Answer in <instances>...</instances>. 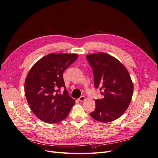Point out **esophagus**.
<instances>
[{
  "label": "esophagus",
  "mask_w": 158,
  "mask_h": 158,
  "mask_svg": "<svg viewBox=\"0 0 158 158\" xmlns=\"http://www.w3.org/2000/svg\"><path fill=\"white\" fill-rule=\"evenodd\" d=\"M86 100V98L85 96H81L80 97V98H79V101L81 102H84Z\"/></svg>",
  "instance_id": "1"
}]
</instances>
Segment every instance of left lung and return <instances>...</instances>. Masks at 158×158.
Returning a JSON list of instances; mask_svg holds the SVG:
<instances>
[{
    "instance_id": "left-lung-1",
    "label": "left lung",
    "mask_w": 158,
    "mask_h": 158,
    "mask_svg": "<svg viewBox=\"0 0 158 158\" xmlns=\"http://www.w3.org/2000/svg\"><path fill=\"white\" fill-rule=\"evenodd\" d=\"M86 58L93 69L94 85L104 95L95 101V110L90 114L101 122L118 119L125 113L133 94V83L127 69L114 57L104 52L89 54Z\"/></svg>"
}]
</instances>
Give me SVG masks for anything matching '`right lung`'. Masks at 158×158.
Here are the masks:
<instances>
[{
	"label": "right lung",
	"mask_w": 158,
	"mask_h": 158,
	"mask_svg": "<svg viewBox=\"0 0 158 158\" xmlns=\"http://www.w3.org/2000/svg\"><path fill=\"white\" fill-rule=\"evenodd\" d=\"M77 54H49L28 72L24 89L27 101L36 117L48 123H57L69 114L75 100L64 89L63 73L78 57Z\"/></svg>",
	"instance_id": "1"
}]
</instances>
